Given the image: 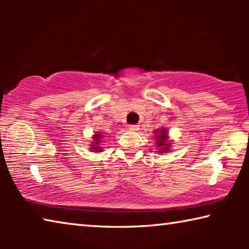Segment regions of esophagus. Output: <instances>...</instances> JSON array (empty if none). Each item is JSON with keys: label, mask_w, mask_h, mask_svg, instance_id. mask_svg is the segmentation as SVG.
Here are the masks:
<instances>
[{"label": "esophagus", "mask_w": 249, "mask_h": 249, "mask_svg": "<svg viewBox=\"0 0 249 249\" xmlns=\"http://www.w3.org/2000/svg\"><path fill=\"white\" fill-rule=\"evenodd\" d=\"M129 130H132V132H137L138 129H140V126L138 125H129Z\"/></svg>", "instance_id": "1"}]
</instances>
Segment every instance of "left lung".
Masks as SVG:
<instances>
[{"label": "left lung", "mask_w": 249, "mask_h": 249, "mask_svg": "<svg viewBox=\"0 0 249 249\" xmlns=\"http://www.w3.org/2000/svg\"><path fill=\"white\" fill-rule=\"evenodd\" d=\"M155 134V140H156V153H159L160 155L163 153H169L171 149L172 142L169 138V133L166 127H159L158 129L154 130Z\"/></svg>", "instance_id": "obj_1"}]
</instances>
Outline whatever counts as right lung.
<instances>
[{"label":"right lung","instance_id":"1","mask_svg":"<svg viewBox=\"0 0 249 249\" xmlns=\"http://www.w3.org/2000/svg\"><path fill=\"white\" fill-rule=\"evenodd\" d=\"M104 135L101 132H96L92 136V142L90 144V150L93 151V153H102L103 148L101 147V142H103Z\"/></svg>","mask_w":249,"mask_h":249}]
</instances>
